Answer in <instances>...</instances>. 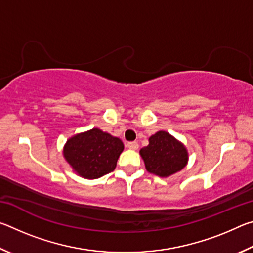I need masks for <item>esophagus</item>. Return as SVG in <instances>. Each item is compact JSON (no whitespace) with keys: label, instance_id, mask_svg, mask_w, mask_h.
I'll list each match as a JSON object with an SVG mask.
<instances>
[{"label":"esophagus","instance_id":"34e87169","mask_svg":"<svg viewBox=\"0 0 253 253\" xmlns=\"http://www.w3.org/2000/svg\"><path fill=\"white\" fill-rule=\"evenodd\" d=\"M126 146L130 149H137L138 148V143L137 142H128Z\"/></svg>","mask_w":253,"mask_h":253}]
</instances>
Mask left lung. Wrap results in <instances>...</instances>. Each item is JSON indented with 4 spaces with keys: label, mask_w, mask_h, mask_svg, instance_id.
I'll return each instance as SVG.
<instances>
[{
    "label": "left lung",
    "mask_w": 253,
    "mask_h": 253,
    "mask_svg": "<svg viewBox=\"0 0 253 253\" xmlns=\"http://www.w3.org/2000/svg\"><path fill=\"white\" fill-rule=\"evenodd\" d=\"M149 144L139 151L149 173L168 177L185 168L188 154L184 145L168 131L160 130L149 137Z\"/></svg>",
    "instance_id": "left-lung-1"
}]
</instances>
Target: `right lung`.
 I'll return each instance as SVG.
<instances>
[{"instance_id": "right-lung-1", "label": "right lung", "mask_w": 253, "mask_h": 253, "mask_svg": "<svg viewBox=\"0 0 253 253\" xmlns=\"http://www.w3.org/2000/svg\"><path fill=\"white\" fill-rule=\"evenodd\" d=\"M123 151L121 139L93 128L68 139L63 156L79 176L95 179L113 172Z\"/></svg>"}]
</instances>
